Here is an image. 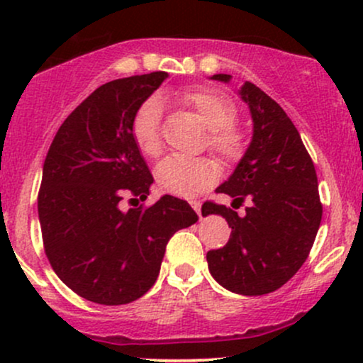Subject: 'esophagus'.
<instances>
[{
    "mask_svg": "<svg viewBox=\"0 0 363 363\" xmlns=\"http://www.w3.org/2000/svg\"><path fill=\"white\" fill-rule=\"evenodd\" d=\"M189 205L193 206V210L196 211V213H198L199 216H201V203L196 201V199H194V201H189Z\"/></svg>",
    "mask_w": 363,
    "mask_h": 363,
    "instance_id": "esophagus-1",
    "label": "esophagus"
}]
</instances>
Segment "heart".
<instances>
[{
    "mask_svg": "<svg viewBox=\"0 0 363 363\" xmlns=\"http://www.w3.org/2000/svg\"><path fill=\"white\" fill-rule=\"evenodd\" d=\"M181 101L191 107L203 124L210 129V147L223 158L234 162L244 153V135L234 126L237 109L234 102L211 89H193L182 94ZM162 107L157 99L143 102L133 119V140L140 152L157 157L162 150L160 140ZM220 176V165L210 157H167L155 169L157 184L165 193L194 196L210 187Z\"/></svg>",
    "mask_w": 363,
    "mask_h": 363,
    "instance_id": "1",
    "label": "heart"
}]
</instances>
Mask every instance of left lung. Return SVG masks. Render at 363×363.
Returning <instances> with one entry per match:
<instances>
[{
    "label": "left lung",
    "mask_w": 363,
    "mask_h": 363,
    "mask_svg": "<svg viewBox=\"0 0 363 363\" xmlns=\"http://www.w3.org/2000/svg\"><path fill=\"white\" fill-rule=\"evenodd\" d=\"M211 80L228 83L232 77L220 73ZM237 94L251 112L252 138L216 191L234 199L232 207L247 201L248 208L240 217L223 205L203 206V216L222 215L232 227L228 242L208 252L206 261L223 289L264 295L285 285L306 262L323 206L314 164L285 111L251 82Z\"/></svg>",
    "instance_id": "8db88e82"
}]
</instances>
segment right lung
<instances>
[{"instance_id": "right-lung-1", "label": "right lung", "mask_w": 363, "mask_h": 363, "mask_svg": "<svg viewBox=\"0 0 363 363\" xmlns=\"http://www.w3.org/2000/svg\"><path fill=\"white\" fill-rule=\"evenodd\" d=\"M169 74L155 72L99 86L66 118L45 157L39 222L45 256L66 286L102 306L145 295L165 245L198 222L184 199L121 210L124 196L150 194L153 177L133 140L136 111Z\"/></svg>"}]
</instances>
